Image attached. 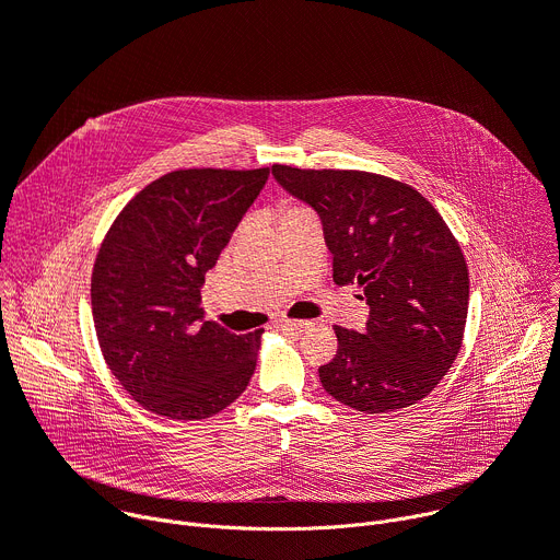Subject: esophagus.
Masks as SVG:
<instances>
[{
    "label": "esophagus",
    "mask_w": 560,
    "mask_h": 560,
    "mask_svg": "<svg viewBox=\"0 0 560 560\" xmlns=\"http://www.w3.org/2000/svg\"><path fill=\"white\" fill-rule=\"evenodd\" d=\"M312 324L310 322H290V318H283V322H277V328L279 330H305V328H310Z\"/></svg>",
    "instance_id": "1"
}]
</instances>
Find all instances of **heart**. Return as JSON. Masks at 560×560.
<instances>
[{
	"label": "heart",
	"mask_w": 560,
	"mask_h": 560,
	"mask_svg": "<svg viewBox=\"0 0 560 560\" xmlns=\"http://www.w3.org/2000/svg\"><path fill=\"white\" fill-rule=\"evenodd\" d=\"M296 212H307V210H303V208H296V206H294V208H288V210L283 212V217H288V214H296Z\"/></svg>",
	"instance_id": "1"
}]
</instances>
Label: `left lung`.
<instances>
[{
    "mask_svg": "<svg viewBox=\"0 0 560 560\" xmlns=\"http://www.w3.org/2000/svg\"><path fill=\"white\" fill-rule=\"evenodd\" d=\"M272 177L322 219L335 283L359 285L370 305L363 332L335 326L324 389L365 415L419 404L452 368L467 318V266L443 217L381 175L272 166Z\"/></svg>",
    "mask_w": 560,
    "mask_h": 560,
    "instance_id": "1",
    "label": "left lung"
}]
</instances>
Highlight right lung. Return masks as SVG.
<instances>
[{
	"label": "right lung",
	"instance_id": "add662e5",
	"mask_svg": "<svg viewBox=\"0 0 560 560\" xmlns=\"http://www.w3.org/2000/svg\"><path fill=\"white\" fill-rule=\"evenodd\" d=\"M270 171H175L117 217L95 261L91 301L104 359L148 412L208 419L244 394L264 330L206 322L199 288Z\"/></svg>",
	"mask_w": 560,
	"mask_h": 560
}]
</instances>
